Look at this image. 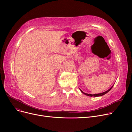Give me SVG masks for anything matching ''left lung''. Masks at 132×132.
Segmentation results:
<instances>
[{
  "label": "left lung",
  "instance_id": "8db88e82",
  "mask_svg": "<svg viewBox=\"0 0 132 132\" xmlns=\"http://www.w3.org/2000/svg\"><path fill=\"white\" fill-rule=\"evenodd\" d=\"M113 86L112 87H111L109 90H108L107 91H106V92H104V93H100V94H94V95H92V94H86V93H84L80 89V90H81V92L83 93V94H85L86 95H87V96H91V97H92V96H94V97H98V96H103V95H105V94H106L107 93H108L111 89H112V88L113 87Z\"/></svg>",
  "mask_w": 132,
  "mask_h": 132
}]
</instances>
